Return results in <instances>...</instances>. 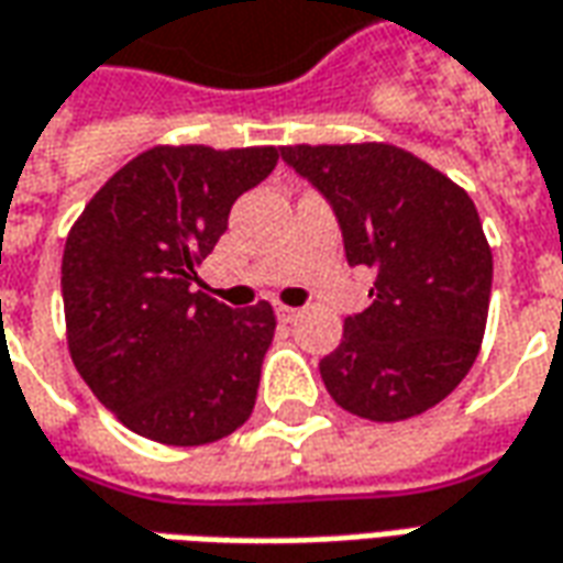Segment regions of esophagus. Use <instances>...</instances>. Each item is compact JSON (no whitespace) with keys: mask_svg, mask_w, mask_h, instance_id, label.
Wrapping results in <instances>:
<instances>
[{"mask_svg":"<svg viewBox=\"0 0 563 563\" xmlns=\"http://www.w3.org/2000/svg\"><path fill=\"white\" fill-rule=\"evenodd\" d=\"M277 317H280V322H295L298 317H301V310L286 308V305H280V308H277Z\"/></svg>","mask_w":563,"mask_h":563,"instance_id":"34e87169","label":"esophagus"}]
</instances>
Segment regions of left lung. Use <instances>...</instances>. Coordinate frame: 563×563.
<instances>
[{"label": "left lung", "instance_id": "left-lung-1", "mask_svg": "<svg viewBox=\"0 0 563 563\" xmlns=\"http://www.w3.org/2000/svg\"><path fill=\"white\" fill-rule=\"evenodd\" d=\"M280 158L317 188L350 268L375 271L372 305L320 360L329 396L368 420L442 402L473 368L490 301V250L470 195L387 143L286 145Z\"/></svg>", "mask_w": 563, "mask_h": 563}]
</instances>
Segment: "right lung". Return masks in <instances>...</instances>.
Masks as SVG:
<instances>
[{"mask_svg": "<svg viewBox=\"0 0 563 563\" xmlns=\"http://www.w3.org/2000/svg\"><path fill=\"white\" fill-rule=\"evenodd\" d=\"M277 158L271 145L148 148L69 231L60 268L69 353L128 430L207 445L253 415L274 310L195 292V268L225 234L234 200L265 183Z\"/></svg>", "mask_w": 563, "mask_h": 563, "instance_id": "add662e5", "label": "right lung"}]
</instances>
